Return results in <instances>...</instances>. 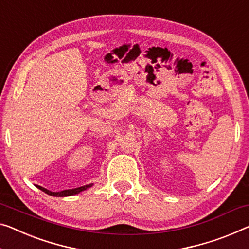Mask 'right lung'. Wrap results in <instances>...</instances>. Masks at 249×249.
<instances>
[{
  "instance_id": "obj_1",
  "label": "right lung",
  "mask_w": 249,
  "mask_h": 249,
  "mask_svg": "<svg viewBox=\"0 0 249 249\" xmlns=\"http://www.w3.org/2000/svg\"><path fill=\"white\" fill-rule=\"evenodd\" d=\"M90 187H92V183H90V185L82 186V187H78V188L67 189V190L60 191V193H53V191H50V190L45 189V188H43V187H41V186H37V188L41 189L42 191H44L45 194L50 195V196H54V197H68V196H73V195H76V194L81 193V191H83V190H87L88 188H90Z\"/></svg>"
}]
</instances>
